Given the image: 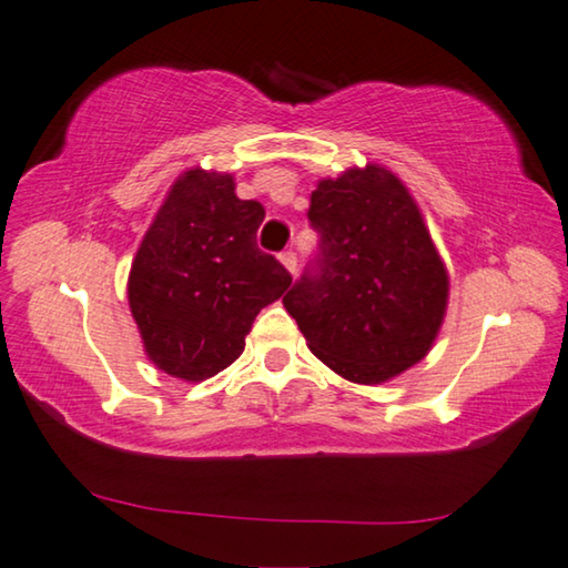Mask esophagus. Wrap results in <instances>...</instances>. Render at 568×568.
<instances>
[{"mask_svg": "<svg viewBox=\"0 0 568 568\" xmlns=\"http://www.w3.org/2000/svg\"><path fill=\"white\" fill-rule=\"evenodd\" d=\"M278 261L284 263V268L290 271V274H297V253H294V251H284L282 255H278Z\"/></svg>", "mask_w": 568, "mask_h": 568, "instance_id": "esophagus-1", "label": "esophagus"}]
</instances>
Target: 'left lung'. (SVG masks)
<instances>
[{
    "instance_id": "obj_1",
    "label": "left lung",
    "mask_w": 568,
    "mask_h": 568,
    "mask_svg": "<svg viewBox=\"0 0 568 568\" xmlns=\"http://www.w3.org/2000/svg\"><path fill=\"white\" fill-rule=\"evenodd\" d=\"M307 220L321 243L284 307L310 352L362 385L422 362L445 321L449 278L398 175L367 165L325 178Z\"/></svg>"
}]
</instances>
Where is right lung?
<instances>
[{"label":"right lung","instance_id":"right-lung-1","mask_svg":"<svg viewBox=\"0 0 568 568\" xmlns=\"http://www.w3.org/2000/svg\"><path fill=\"white\" fill-rule=\"evenodd\" d=\"M263 216L227 173L193 168L173 183L129 274L131 315L162 372L199 383L230 367L255 315L292 284L255 243Z\"/></svg>","mask_w":568,"mask_h":568}]
</instances>
